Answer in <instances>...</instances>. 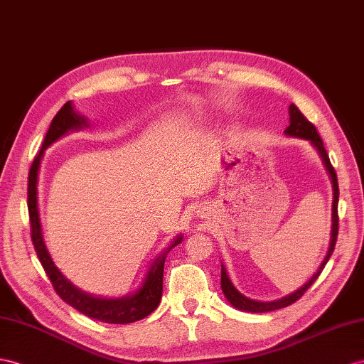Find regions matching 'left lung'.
<instances>
[{
	"instance_id": "obj_1",
	"label": "left lung",
	"mask_w": 364,
	"mask_h": 364,
	"mask_svg": "<svg viewBox=\"0 0 364 364\" xmlns=\"http://www.w3.org/2000/svg\"><path fill=\"white\" fill-rule=\"evenodd\" d=\"M289 111H290V125L286 128V134L301 137V139H307V140L312 141V145L318 149V153L321 154L323 162H324V165L327 168V171H329V174H331V179H332V183H333L331 247H329V250H327V255H326L323 264L320 265V269H318V272L306 282L303 287L298 289L296 291H294V294H290V295H287L284 298L277 299V301H272V303H261V301H253V299H249V298H245L244 295L239 294V291L235 289V286L232 284V281L228 279L227 273H225V269L223 267V270H220V287H223V291H224L225 298L236 309L245 310V312H253V314L272 312V310H277V309L287 307L290 304H294L295 301H298L301 296L306 294V290L314 284V282L316 281V278L320 277V273L323 272L324 265L327 264V261H329V258H331L332 253H333L335 244H336V237H338V196H340V190H338V181H336V173H335L333 166H332V164L329 161V154H327V151H326V148L323 145V140H321L320 134H318L315 125H314L312 122H309L304 117V114L298 109V106H295L294 103H291Z\"/></svg>"
}]
</instances>
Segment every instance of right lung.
I'll use <instances>...</instances> for the list:
<instances>
[{"label": "right lung", "instance_id": "add662e5", "mask_svg": "<svg viewBox=\"0 0 364 364\" xmlns=\"http://www.w3.org/2000/svg\"><path fill=\"white\" fill-rule=\"evenodd\" d=\"M85 123L86 120L74 112L73 105L69 102L65 103L63 108H61L57 112L55 117L52 119L40 153L35 156L33 162L31 165L29 181H28L29 182L28 183V208H29V218H31L32 244L35 247V252H37V256L43 265L44 272H46L48 278L52 282V287H54L57 295L63 299L65 303L73 306L83 315L103 323H111V324L134 323L141 320V318L148 316L151 312H154L159 303H161L162 289H164V264H165L166 253L170 252L174 245H177L182 241L181 236L170 245V249L164 252L161 258L156 259V262L151 265V269H149L146 274L144 286L140 287L137 294L127 298H120V299L94 298L75 289L63 277V274L60 273V270L55 267V264L52 262L50 256L46 250V245H44V241H43L38 207H37V179H38V170H40L43 153L44 149L52 144V141H55L58 137L63 136L68 129L82 128Z\"/></svg>", "mask_w": 364, "mask_h": 364}]
</instances>
